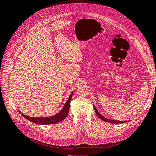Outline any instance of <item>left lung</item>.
Instances as JSON below:
<instances>
[{"mask_svg": "<svg viewBox=\"0 0 156 156\" xmlns=\"http://www.w3.org/2000/svg\"><path fill=\"white\" fill-rule=\"evenodd\" d=\"M93 108H94V109H95V111L96 114L97 115V116L101 118V119H102V120H104V122H109V123H126L127 122H129V121H116V120H110V119H108V118L104 117L102 115L98 113V111H97V109H96L95 105H93Z\"/></svg>", "mask_w": 156, "mask_h": 156, "instance_id": "1", "label": "left lung"}]
</instances>
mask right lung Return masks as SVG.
I'll use <instances>...</instances> for the list:
<instances>
[{"label":"right lung","instance_id":"1","mask_svg":"<svg viewBox=\"0 0 156 156\" xmlns=\"http://www.w3.org/2000/svg\"><path fill=\"white\" fill-rule=\"evenodd\" d=\"M72 95H73V92L71 93V95H70L69 98H68V101H66V104H65L63 109H61V111L59 112V113L54 115V116H52L45 117V118L29 117L28 116H26V115H23V113H22L20 111H19V112L22 115V116H23L25 118H26L27 120H29L30 122H32L34 123L41 124V125H49V124L56 123L61 122L62 120H63L65 118H66V117L67 116L68 111H69V109H70V104Z\"/></svg>","mask_w":156,"mask_h":156}]
</instances>
